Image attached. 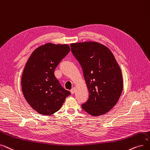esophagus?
<instances>
[{
	"instance_id": "esophagus-1",
	"label": "esophagus",
	"mask_w": 150,
	"mask_h": 150,
	"mask_svg": "<svg viewBox=\"0 0 150 150\" xmlns=\"http://www.w3.org/2000/svg\"><path fill=\"white\" fill-rule=\"evenodd\" d=\"M76 87H73L72 89H71V93L72 94H74V93H75V91H76Z\"/></svg>"
}]
</instances>
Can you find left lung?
<instances>
[{"mask_svg":"<svg viewBox=\"0 0 150 150\" xmlns=\"http://www.w3.org/2000/svg\"><path fill=\"white\" fill-rule=\"evenodd\" d=\"M70 46L82 68L89 91L82 109L93 117L109 112L117 103L123 88L122 70L115 57L108 47L95 41Z\"/></svg>","mask_w":150,"mask_h":150,"instance_id":"obj_1","label":"left lung"}]
</instances>
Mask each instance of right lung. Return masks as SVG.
I'll return each instance as SVG.
<instances>
[{"label": "right lung", "mask_w": 150, "mask_h": 150, "mask_svg": "<svg viewBox=\"0 0 150 150\" xmlns=\"http://www.w3.org/2000/svg\"><path fill=\"white\" fill-rule=\"evenodd\" d=\"M67 45L47 43L32 53L21 77L23 95L31 108L44 115L57 112L71 93L63 88L54 76V70L69 52Z\"/></svg>", "instance_id": "1"}]
</instances>
